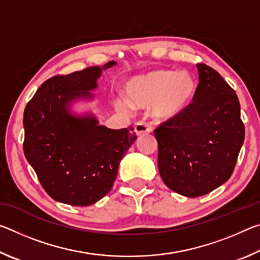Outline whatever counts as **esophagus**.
Segmentation results:
<instances>
[{
  "instance_id": "34e87169",
  "label": "esophagus",
  "mask_w": 260,
  "mask_h": 260,
  "mask_svg": "<svg viewBox=\"0 0 260 260\" xmlns=\"http://www.w3.org/2000/svg\"><path fill=\"white\" fill-rule=\"evenodd\" d=\"M152 131L151 126L148 124V122H143V121H139L136 122L134 125V132L136 133V135H143V134H147V133H150Z\"/></svg>"
}]
</instances>
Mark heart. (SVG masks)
<instances>
[{
    "label": "heart",
    "mask_w": 260,
    "mask_h": 260,
    "mask_svg": "<svg viewBox=\"0 0 260 260\" xmlns=\"http://www.w3.org/2000/svg\"><path fill=\"white\" fill-rule=\"evenodd\" d=\"M125 91L129 101L118 99V107L128 108L129 103L140 108L151 105L153 117L170 119L190 105L196 93V81L188 71L159 69L129 78L125 82Z\"/></svg>",
    "instance_id": "b5f03b06"
}]
</instances>
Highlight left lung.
Returning <instances> with one entry per match:
<instances>
[{"mask_svg":"<svg viewBox=\"0 0 260 260\" xmlns=\"http://www.w3.org/2000/svg\"><path fill=\"white\" fill-rule=\"evenodd\" d=\"M192 103L155 129L158 170L173 191L199 197L225 183L244 141L235 90L205 64H197Z\"/></svg>","mask_w":260,"mask_h":260,"instance_id":"left-lung-1","label":"left lung"}]
</instances>
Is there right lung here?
<instances>
[{
    "instance_id": "1",
    "label": "right lung",
    "mask_w": 260,
    "mask_h": 260,
    "mask_svg": "<svg viewBox=\"0 0 260 260\" xmlns=\"http://www.w3.org/2000/svg\"><path fill=\"white\" fill-rule=\"evenodd\" d=\"M90 67L48 79L24 111V153L52 200L73 206L96 203L111 190L119 162L136 140L133 127L111 129L93 113L72 105L91 101L90 91L110 68Z\"/></svg>"
}]
</instances>
